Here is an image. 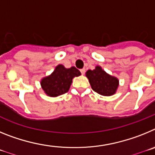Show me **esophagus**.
Returning a JSON list of instances; mask_svg holds the SVG:
<instances>
[{
    "label": "esophagus",
    "mask_w": 155,
    "mask_h": 155,
    "mask_svg": "<svg viewBox=\"0 0 155 155\" xmlns=\"http://www.w3.org/2000/svg\"><path fill=\"white\" fill-rule=\"evenodd\" d=\"M80 71H81V73L82 74H84L85 73V69H84V68H82V69L80 70Z\"/></svg>",
    "instance_id": "esophagus-1"
}]
</instances>
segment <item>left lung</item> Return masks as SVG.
Here are the masks:
<instances>
[{"label": "left lung", "instance_id": "8db88e82", "mask_svg": "<svg viewBox=\"0 0 155 155\" xmlns=\"http://www.w3.org/2000/svg\"><path fill=\"white\" fill-rule=\"evenodd\" d=\"M93 91L104 96H110L116 92L119 86V80L116 77L107 74L100 66H96L94 70L86 72Z\"/></svg>", "mask_w": 155, "mask_h": 155}]
</instances>
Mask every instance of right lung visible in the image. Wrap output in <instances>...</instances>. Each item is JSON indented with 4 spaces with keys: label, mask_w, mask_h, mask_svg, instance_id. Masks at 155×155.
Returning a JSON list of instances; mask_svg holds the SVG:
<instances>
[{
    "label": "right lung",
    "mask_w": 155,
    "mask_h": 155,
    "mask_svg": "<svg viewBox=\"0 0 155 155\" xmlns=\"http://www.w3.org/2000/svg\"><path fill=\"white\" fill-rule=\"evenodd\" d=\"M81 75L75 67L66 68L62 64L57 66L53 73L41 80V86L48 96L57 97L68 92L74 77Z\"/></svg>",
    "instance_id": "add662e5"
}]
</instances>
